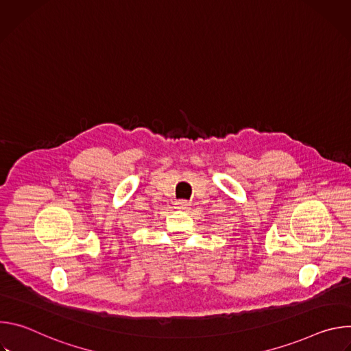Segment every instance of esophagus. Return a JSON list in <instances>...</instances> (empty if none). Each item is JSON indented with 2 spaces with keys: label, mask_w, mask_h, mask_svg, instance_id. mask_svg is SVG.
<instances>
[{
  "label": "esophagus",
  "mask_w": 351,
  "mask_h": 351,
  "mask_svg": "<svg viewBox=\"0 0 351 351\" xmlns=\"http://www.w3.org/2000/svg\"><path fill=\"white\" fill-rule=\"evenodd\" d=\"M176 206V210H180V211H187L190 208V203H187L186 199H179V202L175 203Z\"/></svg>",
  "instance_id": "34e87169"
}]
</instances>
